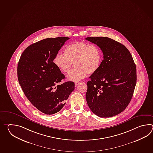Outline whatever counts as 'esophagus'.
<instances>
[{
    "label": "esophagus",
    "instance_id": "34e87169",
    "mask_svg": "<svg viewBox=\"0 0 153 153\" xmlns=\"http://www.w3.org/2000/svg\"><path fill=\"white\" fill-rule=\"evenodd\" d=\"M80 84V82H75V86H77Z\"/></svg>",
    "mask_w": 153,
    "mask_h": 153
}]
</instances>
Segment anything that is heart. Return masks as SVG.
<instances>
[{"label": "heart", "mask_w": 153, "mask_h": 153, "mask_svg": "<svg viewBox=\"0 0 153 153\" xmlns=\"http://www.w3.org/2000/svg\"><path fill=\"white\" fill-rule=\"evenodd\" d=\"M102 52L97 46L82 42H73L65 49V54L58 53L53 59V63L64 73H69L68 79L71 81L80 80L87 74L97 72L102 61Z\"/></svg>", "instance_id": "b5f03b06"}]
</instances>
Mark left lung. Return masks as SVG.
<instances>
[{
  "mask_svg": "<svg viewBox=\"0 0 153 153\" xmlns=\"http://www.w3.org/2000/svg\"><path fill=\"white\" fill-rule=\"evenodd\" d=\"M86 39L101 49L103 59L87 82L86 99L91 111L101 117L120 114L133 96L137 81L136 66L128 50L108 37Z\"/></svg>",
  "mask_w": 153,
  "mask_h": 153,
  "instance_id": "8db88e82",
  "label": "left lung"
}]
</instances>
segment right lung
<instances>
[{"mask_svg":"<svg viewBox=\"0 0 153 153\" xmlns=\"http://www.w3.org/2000/svg\"><path fill=\"white\" fill-rule=\"evenodd\" d=\"M69 38H46L31 44L22 52L17 66V77L26 97L44 114L61 111L75 84L67 81L54 63L53 59Z\"/></svg>","mask_w":153,"mask_h":153,"instance_id":"obj_1","label":"right lung"}]
</instances>
